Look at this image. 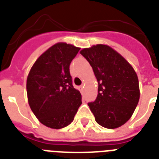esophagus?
<instances>
[{"instance_id": "1", "label": "esophagus", "mask_w": 159, "mask_h": 159, "mask_svg": "<svg viewBox=\"0 0 159 159\" xmlns=\"http://www.w3.org/2000/svg\"><path fill=\"white\" fill-rule=\"evenodd\" d=\"M84 85H81V86L80 87V91H81V92H83V90H84Z\"/></svg>"}]
</instances>
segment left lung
Masks as SVG:
<instances>
[{"mask_svg":"<svg viewBox=\"0 0 159 159\" xmlns=\"http://www.w3.org/2000/svg\"><path fill=\"white\" fill-rule=\"evenodd\" d=\"M98 81V95L88 102L96 123L114 129L128 121L139 100V80L134 68L107 45L97 44L80 52Z\"/></svg>","mask_w":159,"mask_h":159,"instance_id":"obj_1","label":"left lung"}]
</instances>
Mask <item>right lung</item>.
I'll list each match as a JSON object with an SVG mask.
<instances>
[{
	"label": "right lung",
	"mask_w": 159,
	"mask_h": 159,
	"mask_svg": "<svg viewBox=\"0 0 159 159\" xmlns=\"http://www.w3.org/2000/svg\"><path fill=\"white\" fill-rule=\"evenodd\" d=\"M80 48L58 43L36 60L27 78L29 106L42 124L60 129L71 124L82 103L69 66Z\"/></svg>",
	"instance_id": "right-lung-1"
}]
</instances>
